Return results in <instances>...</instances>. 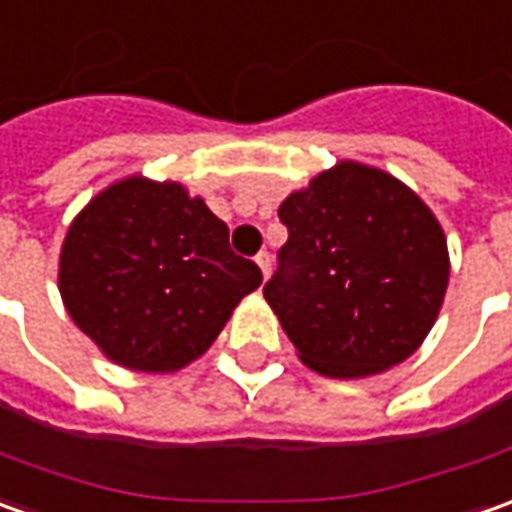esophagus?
<instances>
[{"mask_svg": "<svg viewBox=\"0 0 512 512\" xmlns=\"http://www.w3.org/2000/svg\"><path fill=\"white\" fill-rule=\"evenodd\" d=\"M256 264L262 267V276L267 279V273H270V253H267V250H262V253L256 256Z\"/></svg>", "mask_w": 512, "mask_h": 512, "instance_id": "1", "label": "esophagus"}]
</instances>
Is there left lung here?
Instances as JSON below:
<instances>
[{
  "label": "left lung",
  "instance_id": "left-lung-1",
  "mask_svg": "<svg viewBox=\"0 0 512 512\" xmlns=\"http://www.w3.org/2000/svg\"><path fill=\"white\" fill-rule=\"evenodd\" d=\"M287 242L264 298L301 360L366 377L406 360L448 287L440 222L386 171L341 163L279 208Z\"/></svg>",
  "mask_w": 512,
  "mask_h": 512
}]
</instances>
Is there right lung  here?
Masks as SVG:
<instances>
[{"mask_svg": "<svg viewBox=\"0 0 512 512\" xmlns=\"http://www.w3.org/2000/svg\"><path fill=\"white\" fill-rule=\"evenodd\" d=\"M262 284L228 225L183 185L129 177L67 231L58 287L70 318L126 369L174 372L214 344Z\"/></svg>", "mask_w": 512, "mask_h": 512, "instance_id": "add662e5", "label": "right lung"}]
</instances>
